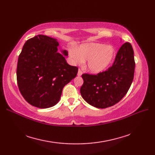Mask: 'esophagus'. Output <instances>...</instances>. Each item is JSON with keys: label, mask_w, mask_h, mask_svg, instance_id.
<instances>
[{"label": "esophagus", "mask_w": 155, "mask_h": 155, "mask_svg": "<svg viewBox=\"0 0 155 155\" xmlns=\"http://www.w3.org/2000/svg\"><path fill=\"white\" fill-rule=\"evenodd\" d=\"M82 73H83V72H82V71H81V69H78L77 75H78V76H79V77H80V76H81V75H82Z\"/></svg>", "instance_id": "obj_1"}]
</instances>
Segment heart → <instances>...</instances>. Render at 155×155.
Listing matches in <instances>:
<instances>
[{
  "label": "heart",
  "instance_id": "obj_1",
  "mask_svg": "<svg viewBox=\"0 0 155 155\" xmlns=\"http://www.w3.org/2000/svg\"><path fill=\"white\" fill-rule=\"evenodd\" d=\"M116 49L111 45L100 42H89L81 45L77 50L72 49L70 57L76 64L87 60V67L92 73L98 74L105 71L116 57Z\"/></svg>",
  "mask_w": 155,
  "mask_h": 155
}]
</instances>
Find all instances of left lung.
<instances>
[{
	"instance_id": "8db88e82",
	"label": "left lung",
	"mask_w": 155,
	"mask_h": 155,
	"mask_svg": "<svg viewBox=\"0 0 155 155\" xmlns=\"http://www.w3.org/2000/svg\"><path fill=\"white\" fill-rule=\"evenodd\" d=\"M134 67L133 47L129 42H125L108 70L96 75H82L84 81L80 90L82 97L96 108L113 106L127 93L133 81Z\"/></svg>"
}]
</instances>
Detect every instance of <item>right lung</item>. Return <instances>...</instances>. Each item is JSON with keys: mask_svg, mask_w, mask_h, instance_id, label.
Masks as SVG:
<instances>
[{"mask_svg": "<svg viewBox=\"0 0 155 155\" xmlns=\"http://www.w3.org/2000/svg\"><path fill=\"white\" fill-rule=\"evenodd\" d=\"M57 39L37 35L28 39L20 54L16 79L22 97L32 106L47 108L54 106L61 98L64 87L76 77L77 67L69 65L58 52Z\"/></svg>", "mask_w": 155, "mask_h": 155, "instance_id": "right-lung-1", "label": "right lung"}]
</instances>
